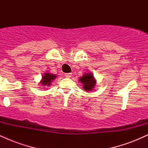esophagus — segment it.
I'll list each match as a JSON object with an SVG mask.
<instances>
[{"label": "esophagus", "mask_w": 148, "mask_h": 148, "mask_svg": "<svg viewBox=\"0 0 148 148\" xmlns=\"http://www.w3.org/2000/svg\"><path fill=\"white\" fill-rule=\"evenodd\" d=\"M64 75H65V76L67 78H70L71 76H72V73H66Z\"/></svg>", "instance_id": "esophagus-1"}]
</instances>
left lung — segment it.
<instances>
[{"label":"left lung","mask_w":148,"mask_h":148,"mask_svg":"<svg viewBox=\"0 0 148 148\" xmlns=\"http://www.w3.org/2000/svg\"><path fill=\"white\" fill-rule=\"evenodd\" d=\"M80 81L84 84V88L85 90L90 91L94 88L95 85V81L94 77L92 74L88 73L84 75L82 77L80 78Z\"/></svg>","instance_id":"left-lung-1"}]
</instances>
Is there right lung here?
I'll return each instance as SVG.
<instances>
[{
	"label": "right lung",
	"instance_id": "1",
	"mask_svg": "<svg viewBox=\"0 0 148 148\" xmlns=\"http://www.w3.org/2000/svg\"><path fill=\"white\" fill-rule=\"evenodd\" d=\"M56 78V76L54 75V74L46 73L42 77V81L41 83L43 86H49L51 83L52 82L53 80L55 79Z\"/></svg>",
	"mask_w": 148,
	"mask_h": 148
}]
</instances>
